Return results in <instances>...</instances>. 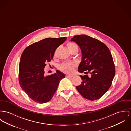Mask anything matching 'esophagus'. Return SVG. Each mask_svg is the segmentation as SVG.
<instances>
[{"label": "esophagus", "instance_id": "esophagus-1", "mask_svg": "<svg viewBox=\"0 0 131 131\" xmlns=\"http://www.w3.org/2000/svg\"><path fill=\"white\" fill-rule=\"evenodd\" d=\"M66 77L67 78H73L74 77L73 75H66Z\"/></svg>", "mask_w": 131, "mask_h": 131}]
</instances>
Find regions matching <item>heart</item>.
<instances>
[{"label":"heart","instance_id":"obj_1","mask_svg":"<svg viewBox=\"0 0 131 131\" xmlns=\"http://www.w3.org/2000/svg\"><path fill=\"white\" fill-rule=\"evenodd\" d=\"M67 46L69 51L72 50L73 49H76L77 50H78V45L75 43L69 42L67 43ZM56 53H57V50H56L54 52V56H56ZM76 66H77V64L75 63L65 62L59 65V68L61 71H62L65 73L70 74L74 71Z\"/></svg>","mask_w":131,"mask_h":131}]
</instances>
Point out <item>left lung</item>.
I'll return each instance as SVG.
<instances>
[{"label": "left lung", "instance_id": "1", "mask_svg": "<svg viewBox=\"0 0 131 131\" xmlns=\"http://www.w3.org/2000/svg\"><path fill=\"white\" fill-rule=\"evenodd\" d=\"M75 42L82 52V61L78 71L89 75H80L82 83L76 89L85 99H99L110 87L115 75V68L111 52L100 41L86 35H75Z\"/></svg>", "mask_w": 131, "mask_h": 131}]
</instances>
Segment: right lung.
I'll return each instance as SVG.
<instances>
[{
    "instance_id": "add662e5",
    "label": "right lung",
    "mask_w": 131,
    "mask_h": 131,
    "mask_svg": "<svg viewBox=\"0 0 131 131\" xmlns=\"http://www.w3.org/2000/svg\"><path fill=\"white\" fill-rule=\"evenodd\" d=\"M66 38H45L31 44L22 52L19 66V82L22 89L33 101L40 104L49 102L60 81L65 77L58 70L46 76L44 68L53 59L57 48Z\"/></svg>"
}]
</instances>
